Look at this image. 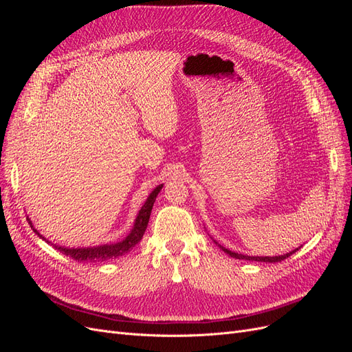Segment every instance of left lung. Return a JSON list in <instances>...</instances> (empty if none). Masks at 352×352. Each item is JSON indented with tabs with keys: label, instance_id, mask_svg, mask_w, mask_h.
<instances>
[{
	"label": "left lung",
	"instance_id": "8db88e82",
	"mask_svg": "<svg viewBox=\"0 0 352 352\" xmlns=\"http://www.w3.org/2000/svg\"><path fill=\"white\" fill-rule=\"evenodd\" d=\"M217 243V242H216ZM219 247L225 251L228 255H230V257H233V258H238V260H248V261H261V263H278V261H282V260H285V258H287V257H291V255L294 254V252H296L300 248H296V250H294V251H291V252H287V254H283V255H276V257H252V255H243V254H238V252H233V251H230V250H228V248H225V247H221V245H219Z\"/></svg>",
	"mask_w": 352,
	"mask_h": 352
}]
</instances>
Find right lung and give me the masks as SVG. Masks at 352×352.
<instances>
[{"label": "right lung", "instance_id": "1", "mask_svg": "<svg viewBox=\"0 0 352 352\" xmlns=\"http://www.w3.org/2000/svg\"><path fill=\"white\" fill-rule=\"evenodd\" d=\"M162 188H163V185H158L153 190V192L150 194V197L146 198L145 204L141 207L140 212H138V216H136L135 223H133V228H132L129 235H127L123 241L116 242V243H104V245H100V247H89V248H66V247H60V245L51 243L50 241H47L44 236H42L41 233L35 229V226L32 225V221H30L29 217H28V221H29L30 228L34 229V232L36 233L39 238L45 239L56 250H58L63 254L69 255V257L73 258V260L80 261V263H100V261L113 260V258H117V257H122V255H124L126 252H129L136 243L141 242L144 233H145V229L148 226V221H150L151 210H153V206H154V202H155V198H157L160 190H162Z\"/></svg>", "mask_w": 352, "mask_h": 352}]
</instances>
